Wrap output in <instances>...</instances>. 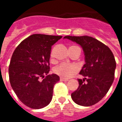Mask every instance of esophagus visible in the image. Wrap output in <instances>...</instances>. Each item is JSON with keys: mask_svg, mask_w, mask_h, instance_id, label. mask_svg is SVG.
Segmentation results:
<instances>
[{"mask_svg": "<svg viewBox=\"0 0 122 122\" xmlns=\"http://www.w3.org/2000/svg\"><path fill=\"white\" fill-rule=\"evenodd\" d=\"M60 81H61L67 82V81H69V79H64V78H62V77H61V78H60Z\"/></svg>", "mask_w": 122, "mask_h": 122, "instance_id": "obj_1", "label": "esophagus"}]
</instances>
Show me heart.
<instances>
[{
    "label": "heart",
    "mask_w": 122,
    "mask_h": 122,
    "mask_svg": "<svg viewBox=\"0 0 122 122\" xmlns=\"http://www.w3.org/2000/svg\"><path fill=\"white\" fill-rule=\"evenodd\" d=\"M53 57V51L51 53V59ZM79 67L75 64L61 63L58 66L55 67L53 69V72L59 76L65 79L71 78L79 71Z\"/></svg>",
    "instance_id": "obj_1"
}]
</instances>
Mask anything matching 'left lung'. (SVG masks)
I'll return each mask as SVG.
<instances>
[{"mask_svg": "<svg viewBox=\"0 0 122 122\" xmlns=\"http://www.w3.org/2000/svg\"><path fill=\"white\" fill-rule=\"evenodd\" d=\"M64 38L80 45L85 55V64L79 73L85 78L78 79L79 87L71 98L79 105H94L104 97L113 83L116 67L114 56L108 47L94 37L67 36Z\"/></svg>", "mask_w": 122, "mask_h": 122, "instance_id": "obj_1", "label": "left lung"}]
</instances>
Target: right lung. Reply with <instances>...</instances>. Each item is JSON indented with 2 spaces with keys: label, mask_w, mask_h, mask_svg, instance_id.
<instances>
[{
  "label": "right lung",
  "mask_w": 122,
  "mask_h": 122,
  "mask_svg": "<svg viewBox=\"0 0 122 122\" xmlns=\"http://www.w3.org/2000/svg\"><path fill=\"white\" fill-rule=\"evenodd\" d=\"M61 37L33 34L14 51L8 69L10 82L20 100L28 107L40 109L51 101L53 86L59 76L48 75L51 49ZM41 78L44 79L40 81Z\"/></svg>",
  "instance_id": "add662e5"
}]
</instances>
